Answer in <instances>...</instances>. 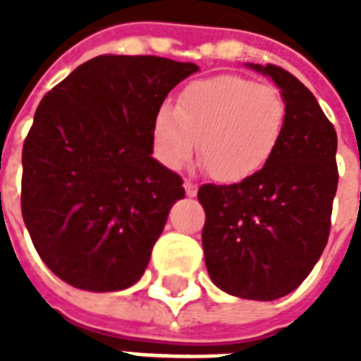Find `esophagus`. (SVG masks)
<instances>
[{
  "label": "esophagus",
  "mask_w": 361,
  "mask_h": 361,
  "mask_svg": "<svg viewBox=\"0 0 361 361\" xmlns=\"http://www.w3.org/2000/svg\"><path fill=\"white\" fill-rule=\"evenodd\" d=\"M183 188H185V195H188V197H195L197 195V183H193V181L185 180V181H183Z\"/></svg>",
  "instance_id": "esophagus-1"
}]
</instances>
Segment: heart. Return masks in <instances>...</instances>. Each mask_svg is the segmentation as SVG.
Instances as JSON below:
<instances>
[{
	"label": "heart",
	"mask_w": 361,
	"mask_h": 361,
	"mask_svg": "<svg viewBox=\"0 0 361 361\" xmlns=\"http://www.w3.org/2000/svg\"><path fill=\"white\" fill-rule=\"evenodd\" d=\"M286 127V102L272 85L216 75L183 87L176 108L160 106L152 121L158 160L180 170L199 154L214 180L240 183L265 168Z\"/></svg>",
	"instance_id": "heart-1"
}]
</instances>
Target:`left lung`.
Returning a JSON list of instances; mask_svg holds the SVG:
<instances>
[{
  "instance_id": "obj_1",
  "label": "left lung",
  "mask_w": 361,
  "mask_h": 361,
  "mask_svg": "<svg viewBox=\"0 0 361 361\" xmlns=\"http://www.w3.org/2000/svg\"><path fill=\"white\" fill-rule=\"evenodd\" d=\"M245 67L279 87L286 127L271 162L253 178L199 188L204 265L230 295L272 302L300 286L325 250L338 183L336 131L294 75L276 66Z\"/></svg>"
}]
</instances>
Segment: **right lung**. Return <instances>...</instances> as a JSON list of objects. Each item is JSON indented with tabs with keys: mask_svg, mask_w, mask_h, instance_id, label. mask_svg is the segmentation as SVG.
Returning <instances> with one entry per match:
<instances>
[{
	"mask_svg": "<svg viewBox=\"0 0 361 361\" xmlns=\"http://www.w3.org/2000/svg\"><path fill=\"white\" fill-rule=\"evenodd\" d=\"M195 63L98 56L38 104L23 147L20 209L38 255L89 292L141 279L181 178L152 158V121Z\"/></svg>",
	"mask_w": 361,
	"mask_h": 361,
	"instance_id": "right-lung-1",
	"label": "right lung"
}]
</instances>
